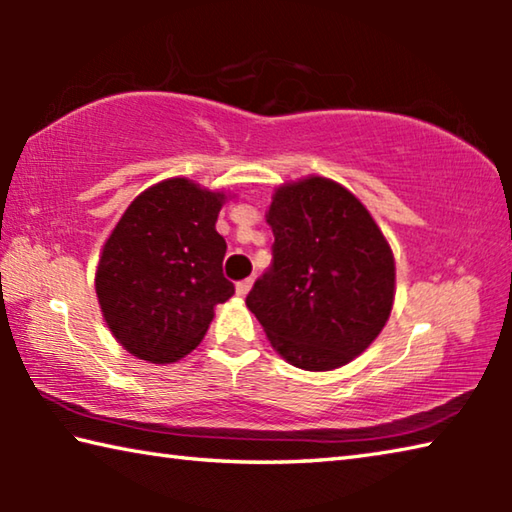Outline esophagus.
Listing matches in <instances>:
<instances>
[{"instance_id": "34e87169", "label": "esophagus", "mask_w": 512, "mask_h": 512, "mask_svg": "<svg viewBox=\"0 0 512 512\" xmlns=\"http://www.w3.org/2000/svg\"><path fill=\"white\" fill-rule=\"evenodd\" d=\"M250 287H253V277H246V280H241V282H237V296H248V291H250Z\"/></svg>"}]
</instances>
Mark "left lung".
Instances as JSON below:
<instances>
[{
    "label": "left lung",
    "mask_w": 512,
    "mask_h": 512,
    "mask_svg": "<svg viewBox=\"0 0 512 512\" xmlns=\"http://www.w3.org/2000/svg\"><path fill=\"white\" fill-rule=\"evenodd\" d=\"M268 225L273 259L248 309L296 368L345 366L391 314L395 264L384 235L348 189L318 176L277 189Z\"/></svg>",
    "instance_id": "8db88e82"
}]
</instances>
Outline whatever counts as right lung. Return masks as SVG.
<instances>
[{"label":"right lung","mask_w":512,"mask_h":512,"mask_svg":"<svg viewBox=\"0 0 512 512\" xmlns=\"http://www.w3.org/2000/svg\"><path fill=\"white\" fill-rule=\"evenodd\" d=\"M223 194L185 178L146 189L103 246L97 296L124 348L144 361L171 363L192 352L214 307L235 293L223 275L225 239L216 232Z\"/></svg>","instance_id":"add662e5"}]
</instances>
